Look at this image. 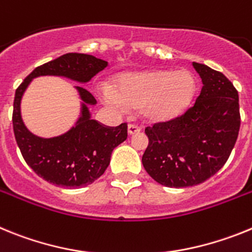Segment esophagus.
I'll return each instance as SVG.
<instances>
[{
	"label": "esophagus",
	"instance_id": "1",
	"mask_svg": "<svg viewBox=\"0 0 252 252\" xmlns=\"http://www.w3.org/2000/svg\"><path fill=\"white\" fill-rule=\"evenodd\" d=\"M142 130V128L137 124H129L128 126V133L129 134H135V133H139Z\"/></svg>",
	"mask_w": 252,
	"mask_h": 252
}]
</instances>
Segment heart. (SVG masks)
<instances>
[{"mask_svg": "<svg viewBox=\"0 0 252 252\" xmlns=\"http://www.w3.org/2000/svg\"><path fill=\"white\" fill-rule=\"evenodd\" d=\"M195 91V80L188 71H148L129 73L118 81L117 93L101 91L109 106L143 108L151 119H168L187 108Z\"/></svg>", "mask_w": 252, "mask_h": 252, "instance_id": "heart-1", "label": "heart"}]
</instances>
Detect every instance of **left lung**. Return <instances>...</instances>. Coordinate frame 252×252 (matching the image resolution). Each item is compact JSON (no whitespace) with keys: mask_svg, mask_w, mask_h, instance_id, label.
<instances>
[{"mask_svg":"<svg viewBox=\"0 0 252 252\" xmlns=\"http://www.w3.org/2000/svg\"><path fill=\"white\" fill-rule=\"evenodd\" d=\"M192 65L203 82L195 101L178 117L144 129L150 143L142 163L165 187H194L212 178L227 162L241 126L233 84L208 65Z\"/></svg>","mask_w":252,"mask_h":252,"instance_id":"left-lung-1","label":"left lung"}]
</instances>
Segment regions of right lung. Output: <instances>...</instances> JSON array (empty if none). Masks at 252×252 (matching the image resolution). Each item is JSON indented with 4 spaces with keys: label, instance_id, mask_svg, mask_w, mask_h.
<instances>
[{
    "label": "right lung",
    "instance_id": "add662e5",
    "mask_svg": "<svg viewBox=\"0 0 252 252\" xmlns=\"http://www.w3.org/2000/svg\"><path fill=\"white\" fill-rule=\"evenodd\" d=\"M108 65L106 61L90 54L67 53L39 65L16 89L12 126L16 143L25 162L35 174L63 188H80L93 184L110 163L111 152L128 137V126H108L90 118L86 105L96 100L90 91L77 87L84 100L82 115L77 126L56 138H39L26 129L20 114V101L30 81L36 76L54 74L87 82Z\"/></svg>",
    "mask_w": 252,
    "mask_h": 252
}]
</instances>
